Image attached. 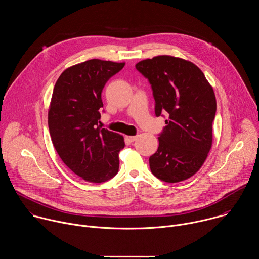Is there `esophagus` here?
Wrapping results in <instances>:
<instances>
[{"instance_id": "34e87169", "label": "esophagus", "mask_w": 259, "mask_h": 259, "mask_svg": "<svg viewBox=\"0 0 259 259\" xmlns=\"http://www.w3.org/2000/svg\"><path fill=\"white\" fill-rule=\"evenodd\" d=\"M125 138H126V140H127L128 142H133L134 140H136L137 136H136V135H135V136H126Z\"/></svg>"}]
</instances>
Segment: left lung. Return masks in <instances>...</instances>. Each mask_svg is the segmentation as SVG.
<instances>
[{
    "label": "left lung",
    "instance_id": "obj_1",
    "mask_svg": "<svg viewBox=\"0 0 259 259\" xmlns=\"http://www.w3.org/2000/svg\"><path fill=\"white\" fill-rule=\"evenodd\" d=\"M135 67L152 86L156 116H168L150 157L151 171L166 182L186 180L200 170L212 146L213 88L196 64L182 58L160 55Z\"/></svg>",
    "mask_w": 259,
    "mask_h": 259
}]
</instances>
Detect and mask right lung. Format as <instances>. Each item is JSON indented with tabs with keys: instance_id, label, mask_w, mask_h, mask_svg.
<instances>
[{
	"instance_id": "right-lung-1",
	"label": "right lung",
	"mask_w": 259,
	"mask_h": 259,
	"mask_svg": "<svg viewBox=\"0 0 259 259\" xmlns=\"http://www.w3.org/2000/svg\"><path fill=\"white\" fill-rule=\"evenodd\" d=\"M125 63L90 59L66 68L56 81L48 126L62 162L89 182H104L119 171L124 137L98 125L106 82Z\"/></svg>"
}]
</instances>
